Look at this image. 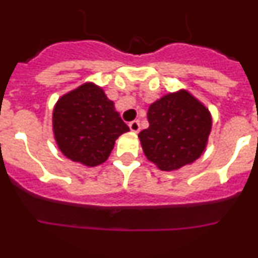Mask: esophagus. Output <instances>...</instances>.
<instances>
[{
  "instance_id": "obj_1",
  "label": "esophagus",
  "mask_w": 258,
  "mask_h": 258,
  "mask_svg": "<svg viewBox=\"0 0 258 258\" xmlns=\"http://www.w3.org/2000/svg\"><path fill=\"white\" fill-rule=\"evenodd\" d=\"M129 127H131V131L133 132V133H138L141 129L140 121H138V120H134V121L129 122Z\"/></svg>"
}]
</instances>
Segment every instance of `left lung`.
<instances>
[{
    "label": "left lung",
    "mask_w": 258,
    "mask_h": 258,
    "mask_svg": "<svg viewBox=\"0 0 258 258\" xmlns=\"http://www.w3.org/2000/svg\"><path fill=\"white\" fill-rule=\"evenodd\" d=\"M150 126L138 134L146 157L172 172L198 160L206 151L212 115L198 98L181 89L150 104Z\"/></svg>",
    "instance_id": "obj_1"
}]
</instances>
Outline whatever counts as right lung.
Segmentation results:
<instances>
[{
  "mask_svg": "<svg viewBox=\"0 0 258 258\" xmlns=\"http://www.w3.org/2000/svg\"><path fill=\"white\" fill-rule=\"evenodd\" d=\"M129 127L101 86L85 83L66 93L52 109V133L60 152L75 163L97 166Z\"/></svg>",
  "mask_w": 258,
  "mask_h": 258,
  "instance_id": "1",
  "label": "right lung"
}]
</instances>
